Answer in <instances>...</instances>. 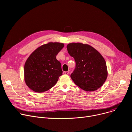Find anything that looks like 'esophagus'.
Returning a JSON list of instances; mask_svg holds the SVG:
<instances>
[{
	"mask_svg": "<svg viewBox=\"0 0 132 132\" xmlns=\"http://www.w3.org/2000/svg\"><path fill=\"white\" fill-rule=\"evenodd\" d=\"M69 73V70L67 71H64V72H63V73H64V75H68Z\"/></svg>",
	"mask_w": 132,
	"mask_h": 132,
	"instance_id": "34e87169",
	"label": "esophagus"
}]
</instances>
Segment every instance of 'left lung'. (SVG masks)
Returning a JSON list of instances; mask_svg holds the SVG:
<instances>
[{
  "label": "left lung",
  "mask_w": 132,
  "mask_h": 132,
  "mask_svg": "<svg viewBox=\"0 0 132 132\" xmlns=\"http://www.w3.org/2000/svg\"><path fill=\"white\" fill-rule=\"evenodd\" d=\"M67 49L76 62V68L70 75L75 84L86 91H94L100 88L108 73L102 55L90 45L82 43H69Z\"/></svg>",
  "instance_id": "left-lung-1"
}]
</instances>
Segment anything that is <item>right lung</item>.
I'll list each match as a JSON object with an SVG mask.
<instances>
[{"label": "right lung", "mask_w": 132, "mask_h": 132, "mask_svg": "<svg viewBox=\"0 0 132 132\" xmlns=\"http://www.w3.org/2000/svg\"><path fill=\"white\" fill-rule=\"evenodd\" d=\"M64 46V43L48 42L37 47L29 56L24 64V79L32 90L44 92L57 82L63 71L56 55Z\"/></svg>", "instance_id": "obj_1"}]
</instances>
